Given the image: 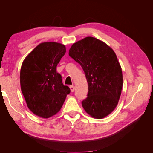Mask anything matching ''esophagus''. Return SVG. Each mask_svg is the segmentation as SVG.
<instances>
[{"instance_id":"obj_1","label":"esophagus","mask_w":153,"mask_h":153,"mask_svg":"<svg viewBox=\"0 0 153 153\" xmlns=\"http://www.w3.org/2000/svg\"><path fill=\"white\" fill-rule=\"evenodd\" d=\"M69 88H70V90L71 92H73L74 91H75V86L74 85H71L70 87H69Z\"/></svg>"}]
</instances>
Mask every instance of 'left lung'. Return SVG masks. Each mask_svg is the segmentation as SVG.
Wrapping results in <instances>:
<instances>
[{
    "label": "left lung",
    "mask_w": 153,
    "mask_h": 153,
    "mask_svg": "<svg viewBox=\"0 0 153 153\" xmlns=\"http://www.w3.org/2000/svg\"><path fill=\"white\" fill-rule=\"evenodd\" d=\"M69 55L80 64L88 83L82 105L92 117L103 119L116 107L123 87V73L116 54L108 45L93 37L73 43Z\"/></svg>",
    "instance_id": "left-lung-1"
}]
</instances>
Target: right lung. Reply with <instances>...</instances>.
I'll list each match as a JSON object with an SVG mask.
<instances>
[{
	"label": "right lung",
	"instance_id": "right-lung-1",
	"mask_svg": "<svg viewBox=\"0 0 153 153\" xmlns=\"http://www.w3.org/2000/svg\"><path fill=\"white\" fill-rule=\"evenodd\" d=\"M66 47L56 42L38 45L25 57L20 70V86L29 110L47 119L61 110L70 89L57 72Z\"/></svg>",
	"mask_w": 153,
	"mask_h": 153
}]
</instances>
